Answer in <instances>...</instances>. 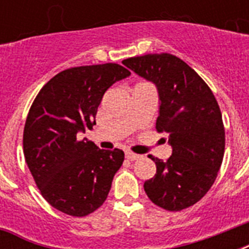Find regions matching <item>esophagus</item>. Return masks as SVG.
Masks as SVG:
<instances>
[{
	"mask_svg": "<svg viewBox=\"0 0 249 249\" xmlns=\"http://www.w3.org/2000/svg\"><path fill=\"white\" fill-rule=\"evenodd\" d=\"M125 158L128 160H130V161H134V160L140 159L141 156L137 155V154H134V152H130V151H126L125 152Z\"/></svg>",
	"mask_w": 249,
	"mask_h": 249,
	"instance_id": "34e87169",
	"label": "esophagus"
}]
</instances>
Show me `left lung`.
<instances>
[{
  "label": "left lung",
  "mask_w": 249,
  "mask_h": 249,
  "mask_svg": "<svg viewBox=\"0 0 249 249\" xmlns=\"http://www.w3.org/2000/svg\"><path fill=\"white\" fill-rule=\"evenodd\" d=\"M123 64L156 86V130L165 132L172 146L166 161L150 156L156 174L144 182V191L166 211L189 208L212 187L224 159L225 129L216 98L193 68L168 53L128 58Z\"/></svg>",
  "instance_id": "obj_1"
}]
</instances>
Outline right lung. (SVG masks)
<instances>
[{"label": "right lung", "instance_id": "obj_1", "mask_svg": "<svg viewBox=\"0 0 249 249\" xmlns=\"http://www.w3.org/2000/svg\"><path fill=\"white\" fill-rule=\"evenodd\" d=\"M129 75L116 63L70 68L32 103L23 134L25 161L42 196L60 212L84 217L107 199L124 152L101 150L77 134L93 129L106 90Z\"/></svg>", "mask_w": 249, "mask_h": 249}]
</instances>
